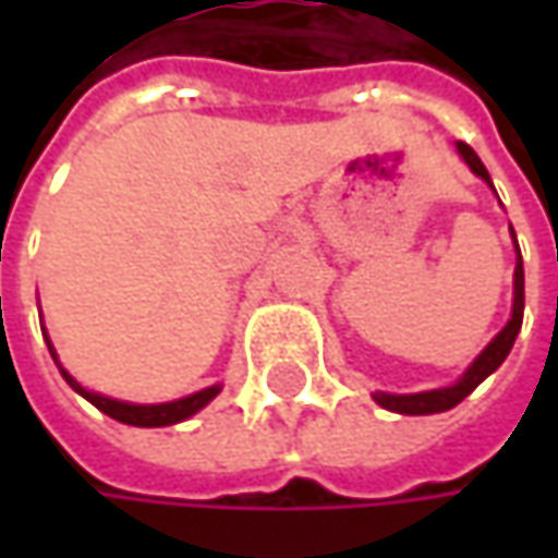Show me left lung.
<instances>
[{
    "mask_svg": "<svg viewBox=\"0 0 558 558\" xmlns=\"http://www.w3.org/2000/svg\"><path fill=\"white\" fill-rule=\"evenodd\" d=\"M460 155L465 158V163L472 167L475 177H482L484 183H490V173L484 170L482 158L472 151V145L465 142H457ZM515 235V232H512ZM519 247V245H515ZM522 316H525V269H522V254H519V264H515V301H512V319L504 326V332L497 335L487 348H484L478 360L465 369L457 385L450 388H438V391H422V395H385L378 391L375 395V403L391 410V413H407V416H432V413H444V410H453L457 403H462L465 397L472 395L478 385H482L487 375L494 373L500 363H504L512 344H515V335L522 329Z\"/></svg>",
    "mask_w": 558,
    "mask_h": 558,
    "instance_id": "obj_1",
    "label": "left lung"
}]
</instances>
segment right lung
Masks as SVG:
<instances>
[{
	"mask_svg": "<svg viewBox=\"0 0 558 558\" xmlns=\"http://www.w3.org/2000/svg\"><path fill=\"white\" fill-rule=\"evenodd\" d=\"M46 335V332H43ZM49 351H52V341H49ZM54 356V351H52ZM54 363H58V356H54ZM58 369H61V363H58ZM64 375V381L74 388L76 395H83L93 407H98L105 416L118 418L123 425H140V428H161V425H177V422H183V418L195 416L202 407H207L214 397L220 395V385H214V388H204L198 395L183 397V400H173V403H151V407H142V403H123V400H111V397H101L93 395V391H86V388H80L71 375L61 369Z\"/></svg>",
	"mask_w": 558,
	"mask_h": 558,
	"instance_id": "right-lung-1",
	"label": "right lung"
}]
</instances>
